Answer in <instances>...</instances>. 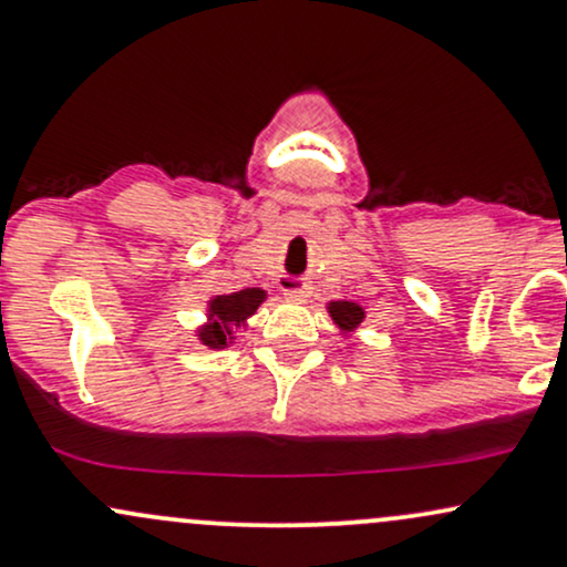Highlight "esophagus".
<instances>
[{"label": "esophagus", "mask_w": 567, "mask_h": 567, "mask_svg": "<svg viewBox=\"0 0 567 567\" xmlns=\"http://www.w3.org/2000/svg\"><path fill=\"white\" fill-rule=\"evenodd\" d=\"M309 296H311L309 285H301V288H288V290H285V298H288V301H292V303H301Z\"/></svg>", "instance_id": "esophagus-1"}]
</instances>
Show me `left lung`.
<instances>
[{
  "mask_svg": "<svg viewBox=\"0 0 567 567\" xmlns=\"http://www.w3.org/2000/svg\"><path fill=\"white\" fill-rule=\"evenodd\" d=\"M328 315L333 317L336 328L343 336H351L362 322H365V309L354 301H328Z\"/></svg>",
  "mask_w": 567,
  "mask_h": 567,
  "instance_id": "left-lung-1",
  "label": "left lung"
}]
</instances>
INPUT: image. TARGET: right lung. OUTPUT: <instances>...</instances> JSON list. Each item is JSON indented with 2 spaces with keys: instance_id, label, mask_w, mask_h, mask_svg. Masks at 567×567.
<instances>
[{
  "instance_id": "obj_1",
  "label": "right lung",
  "mask_w": 567,
  "mask_h": 567,
  "mask_svg": "<svg viewBox=\"0 0 567 567\" xmlns=\"http://www.w3.org/2000/svg\"><path fill=\"white\" fill-rule=\"evenodd\" d=\"M266 301L264 288H245L229 296H213L207 301L205 322L197 328V341L207 349H226L237 341V333L247 328V320Z\"/></svg>"
}]
</instances>
